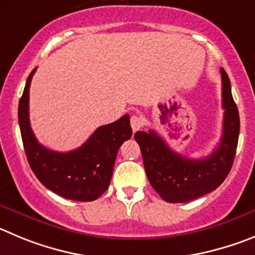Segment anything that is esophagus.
I'll list each match as a JSON object with an SVG mask.
<instances>
[{
	"mask_svg": "<svg viewBox=\"0 0 255 255\" xmlns=\"http://www.w3.org/2000/svg\"><path fill=\"white\" fill-rule=\"evenodd\" d=\"M142 125H143V119L139 116H132L130 117V127H132L133 132L141 129Z\"/></svg>",
	"mask_w": 255,
	"mask_h": 255,
	"instance_id": "obj_1",
	"label": "esophagus"
}]
</instances>
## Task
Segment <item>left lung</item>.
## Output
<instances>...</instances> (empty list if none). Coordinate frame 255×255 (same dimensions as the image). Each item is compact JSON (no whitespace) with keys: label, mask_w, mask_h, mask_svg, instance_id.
<instances>
[{"label":"left lung","mask_w":255,"mask_h":255,"mask_svg":"<svg viewBox=\"0 0 255 255\" xmlns=\"http://www.w3.org/2000/svg\"><path fill=\"white\" fill-rule=\"evenodd\" d=\"M224 126L217 148L205 159H188L171 150L155 132L134 133L144 170L153 189L164 201L184 203L210 193L229 175L239 139V112L231 94L230 79L221 68Z\"/></svg>","instance_id":"obj_1"}]
</instances>
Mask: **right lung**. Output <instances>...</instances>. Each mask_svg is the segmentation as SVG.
I'll return each mask as SVG.
<instances>
[{"mask_svg": "<svg viewBox=\"0 0 255 255\" xmlns=\"http://www.w3.org/2000/svg\"><path fill=\"white\" fill-rule=\"evenodd\" d=\"M35 70L27 77L17 113L31 170L45 188L63 198L80 202L99 198L109 187L119 147L132 136L129 116L126 114L111 125L99 127L76 150H49L35 138L29 121V88Z\"/></svg>", "mask_w": 255, "mask_h": 255, "instance_id": "add662e5", "label": "right lung"}]
</instances>
